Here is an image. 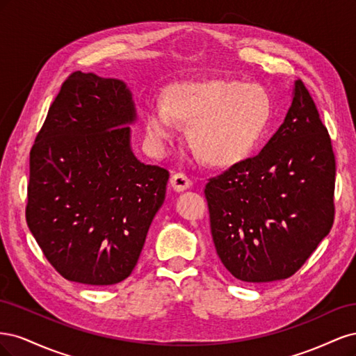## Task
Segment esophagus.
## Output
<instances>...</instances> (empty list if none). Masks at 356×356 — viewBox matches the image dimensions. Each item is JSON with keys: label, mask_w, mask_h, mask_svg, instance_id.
<instances>
[{"label": "esophagus", "mask_w": 356, "mask_h": 356, "mask_svg": "<svg viewBox=\"0 0 356 356\" xmlns=\"http://www.w3.org/2000/svg\"><path fill=\"white\" fill-rule=\"evenodd\" d=\"M170 186H172V188H174L175 191H184V190L191 187V179L187 175L178 172V174L172 175Z\"/></svg>", "instance_id": "esophagus-1"}]
</instances>
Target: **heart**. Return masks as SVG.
<instances>
[{
	"label": "heart",
	"instance_id": "obj_1",
	"mask_svg": "<svg viewBox=\"0 0 356 356\" xmlns=\"http://www.w3.org/2000/svg\"><path fill=\"white\" fill-rule=\"evenodd\" d=\"M273 102L260 84L236 80L181 83L165 92V104L149 101L144 124L149 144L163 149L177 134V122L188 124L193 153L215 168L243 160L270 124Z\"/></svg>",
	"mask_w": 356,
	"mask_h": 356
}]
</instances>
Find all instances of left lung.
<instances>
[{
    "instance_id": "1",
    "label": "left lung",
    "mask_w": 356,
    "mask_h": 356,
    "mask_svg": "<svg viewBox=\"0 0 356 356\" xmlns=\"http://www.w3.org/2000/svg\"><path fill=\"white\" fill-rule=\"evenodd\" d=\"M334 184L331 138L297 80L285 120L261 153L204 186L224 267L243 282L293 276L332 227Z\"/></svg>"
}]
</instances>
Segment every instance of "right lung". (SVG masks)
<instances>
[{"label": "right lung", "mask_w": 356, "mask_h": 356, "mask_svg": "<svg viewBox=\"0 0 356 356\" xmlns=\"http://www.w3.org/2000/svg\"><path fill=\"white\" fill-rule=\"evenodd\" d=\"M135 118L123 81L75 71L31 148L28 227L71 282L124 281L163 204L169 172L132 153L129 124Z\"/></svg>", "instance_id": "right-lung-1"}]
</instances>
